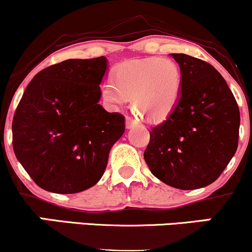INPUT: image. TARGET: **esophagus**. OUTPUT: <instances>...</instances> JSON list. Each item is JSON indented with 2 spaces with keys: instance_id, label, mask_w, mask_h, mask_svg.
Listing matches in <instances>:
<instances>
[{
  "instance_id": "esophagus-1",
  "label": "esophagus",
  "mask_w": 252,
  "mask_h": 252,
  "mask_svg": "<svg viewBox=\"0 0 252 252\" xmlns=\"http://www.w3.org/2000/svg\"><path fill=\"white\" fill-rule=\"evenodd\" d=\"M126 129H131V128H134V126H138V122L136 120H134V118L126 117Z\"/></svg>"
}]
</instances>
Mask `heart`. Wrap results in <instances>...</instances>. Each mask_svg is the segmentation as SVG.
Here are the masks:
<instances>
[{
  "label": "heart",
  "instance_id": "b5f03b06",
  "mask_svg": "<svg viewBox=\"0 0 252 252\" xmlns=\"http://www.w3.org/2000/svg\"><path fill=\"white\" fill-rule=\"evenodd\" d=\"M180 91V68L166 58L124 63L115 71L114 80L109 78L100 85V96L108 105L118 108L132 97V105L155 122L172 114Z\"/></svg>",
  "mask_w": 252,
  "mask_h": 252
}]
</instances>
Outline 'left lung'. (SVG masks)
Masks as SVG:
<instances>
[{"label": "left lung", "instance_id": "left-lung-1", "mask_svg": "<svg viewBox=\"0 0 252 252\" xmlns=\"http://www.w3.org/2000/svg\"><path fill=\"white\" fill-rule=\"evenodd\" d=\"M170 57L180 66L181 91L172 114L150 131L144 160L158 180L179 189L215 182L238 147L239 109L221 74L184 53Z\"/></svg>", "mask_w": 252, "mask_h": 252}]
</instances>
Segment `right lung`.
<instances>
[{"mask_svg":"<svg viewBox=\"0 0 252 252\" xmlns=\"http://www.w3.org/2000/svg\"><path fill=\"white\" fill-rule=\"evenodd\" d=\"M106 71L105 57L67 59L28 84L14 115L13 148L42 189L72 194L103 176L126 129L124 116L98 104Z\"/></svg>","mask_w":252,"mask_h":252,"instance_id":"obj_1","label":"right lung"}]
</instances>
